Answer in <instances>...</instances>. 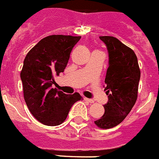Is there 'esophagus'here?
Returning <instances> with one entry per match:
<instances>
[{"label":"esophagus","instance_id":"34e87169","mask_svg":"<svg viewBox=\"0 0 159 159\" xmlns=\"http://www.w3.org/2000/svg\"><path fill=\"white\" fill-rule=\"evenodd\" d=\"M84 101L87 102H89V103H93V102H94V101H93V99H91V98H84Z\"/></svg>","mask_w":159,"mask_h":159}]
</instances>
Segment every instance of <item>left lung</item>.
I'll return each instance as SVG.
<instances>
[{
  "label": "left lung",
  "instance_id": "8db88e82",
  "mask_svg": "<svg viewBox=\"0 0 159 159\" xmlns=\"http://www.w3.org/2000/svg\"><path fill=\"white\" fill-rule=\"evenodd\" d=\"M108 51L109 66L105 78L108 102L104 115L94 123L102 129L119 125L131 111L138 97L140 79L138 60L131 48L111 36H101Z\"/></svg>",
  "mask_w": 159,
  "mask_h": 159
}]
</instances>
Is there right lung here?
I'll list each match as a JSON object with an SVG mask.
<instances>
[{
    "label": "right lung",
    "mask_w": 159,
    "mask_h": 159,
    "mask_svg": "<svg viewBox=\"0 0 159 159\" xmlns=\"http://www.w3.org/2000/svg\"><path fill=\"white\" fill-rule=\"evenodd\" d=\"M80 38L46 37L25 57L20 72L24 98L32 115L43 125H61L73 104L82 99L78 93L66 94L53 86L57 84L54 79L64 71L72 49Z\"/></svg>",
    "instance_id": "1"
}]
</instances>
